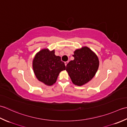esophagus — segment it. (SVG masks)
Returning <instances> with one entry per match:
<instances>
[{
    "label": "esophagus",
    "instance_id": "esophagus-1",
    "mask_svg": "<svg viewBox=\"0 0 127 127\" xmlns=\"http://www.w3.org/2000/svg\"><path fill=\"white\" fill-rule=\"evenodd\" d=\"M68 63V61H66V62H65V63H64V64H65V66H67V64Z\"/></svg>",
    "mask_w": 127,
    "mask_h": 127
}]
</instances>
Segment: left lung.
I'll list each match as a JSON object with an SVG mask.
<instances>
[{
  "label": "left lung",
  "instance_id": "8db88e82",
  "mask_svg": "<svg viewBox=\"0 0 127 127\" xmlns=\"http://www.w3.org/2000/svg\"><path fill=\"white\" fill-rule=\"evenodd\" d=\"M74 60L66 66V71L72 83L82 86L93 78L99 68V60L94 52L87 46L74 51Z\"/></svg>",
  "mask_w": 127,
  "mask_h": 127
}]
</instances>
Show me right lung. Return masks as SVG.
<instances>
[{
  "label": "right lung",
  "instance_id": "1",
  "mask_svg": "<svg viewBox=\"0 0 127 127\" xmlns=\"http://www.w3.org/2000/svg\"><path fill=\"white\" fill-rule=\"evenodd\" d=\"M36 78L43 83L51 86L55 84L59 73L66 69L64 62L55 55V50L43 49L35 54L32 62Z\"/></svg>",
  "mask_w": 127,
  "mask_h": 127
}]
</instances>
